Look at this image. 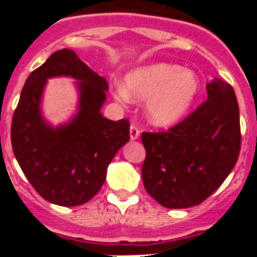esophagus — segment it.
<instances>
[{"mask_svg": "<svg viewBox=\"0 0 257 257\" xmlns=\"http://www.w3.org/2000/svg\"><path fill=\"white\" fill-rule=\"evenodd\" d=\"M139 136H140V131L138 129V126L131 125V128H129V138H131V140L139 139Z\"/></svg>", "mask_w": 257, "mask_h": 257, "instance_id": "obj_1", "label": "esophagus"}]
</instances>
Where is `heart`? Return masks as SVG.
<instances>
[{"label":"heart","instance_id":"b5f03b06","mask_svg":"<svg viewBox=\"0 0 257 257\" xmlns=\"http://www.w3.org/2000/svg\"><path fill=\"white\" fill-rule=\"evenodd\" d=\"M197 74L179 64L158 63L140 66L126 73L123 88L112 95L117 100L146 101V117L158 128H171L182 122L199 95Z\"/></svg>","mask_w":257,"mask_h":257}]
</instances>
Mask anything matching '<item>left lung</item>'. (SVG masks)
<instances>
[{
    "mask_svg": "<svg viewBox=\"0 0 257 257\" xmlns=\"http://www.w3.org/2000/svg\"><path fill=\"white\" fill-rule=\"evenodd\" d=\"M208 100L167 132L142 134L145 189L158 204L183 209L219 189L239 156V108L226 81L206 84Z\"/></svg>",
    "mask_w": 257,
    "mask_h": 257,
    "instance_id": "left-lung-1",
    "label": "left lung"
}]
</instances>
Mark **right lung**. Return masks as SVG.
<instances>
[{"label": "right lung", "instance_id": "add662e5", "mask_svg": "<svg viewBox=\"0 0 257 257\" xmlns=\"http://www.w3.org/2000/svg\"><path fill=\"white\" fill-rule=\"evenodd\" d=\"M77 81V114L53 127L42 115L47 79ZM108 89L106 78L90 70L71 49L53 52L26 79L15 110L11 140L25 176L42 198L60 206L88 202L106 180L107 167L129 142V121H111L100 112Z\"/></svg>", "mask_w": 257, "mask_h": 257}]
</instances>
